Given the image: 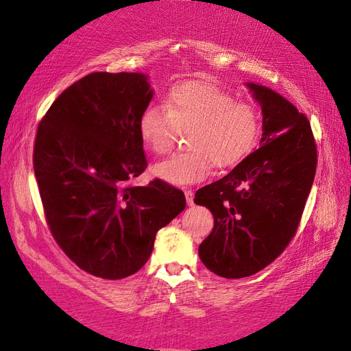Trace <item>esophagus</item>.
Segmentation results:
<instances>
[{"label": "esophagus", "instance_id": "1", "mask_svg": "<svg viewBox=\"0 0 351 351\" xmlns=\"http://www.w3.org/2000/svg\"><path fill=\"white\" fill-rule=\"evenodd\" d=\"M185 199H186V204L193 206L194 204V195L191 190H185Z\"/></svg>", "mask_w": 351, "mask_h": 351}]
</instances>
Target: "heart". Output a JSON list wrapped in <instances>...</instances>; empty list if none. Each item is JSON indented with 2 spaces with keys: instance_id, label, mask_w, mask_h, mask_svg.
<instances>
[{
  "instance_id": "b5f03b06",
  "label": "heart",
  "mask_w": 351,
  "mask_h": 351,
  "mask_svg": "<svg viewBox=\"0 0 351 351\" xmlns=\"http://www.w3.org/2000/svg\"><path fill=\"white\" fill-rule=\"evenodd\" d=\"M261 112L255 104L236 101L227 90L203 83H182L167 95L165 106L148 105L139 117V134L154 154H166L179 132H186L190 149L158 161L154 175L173 185H191L212 166L237 165L261 134Z\"/></svg>"
}]
</instances>
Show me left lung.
Returning a JSON list of instances; mask_svg holds the SVG:
<instances>
[{"label": "left lung", "instance_id": "1", "mask_svg": "<svg viewBox=\"0 0 351 351\" xmlns=\"http://www.w3.org/2000/svg\"><path fill=\"white\" fill-rule=\"evenodd\" d=\"M247 86L263 106L261 147L194 199L215 219L199 246L200 259L226 278L261 271L291 243L317 166L307 117L268 87Z\"/></svg>", "mask_w": 351, "mask_h": 351}]
</instances>
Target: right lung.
<instances>
[{"label": "right lung", "mask_w": 351, "mask_h": 351, "mask_svg": "<svg viewBox=\"0 0 351 351\" xmlns=\"http://www.w3.org/2000/svg\"><path fill=\"white\" fill-rule=\"evenodd\" d=\"M151 97L142 74H88L56 97L35 136L51 236L71 261L106 280L139 271L157 231L185 208L184 193L160 179L130 184L148 166L138 124Z\"/></svg>", "instance_id": "right-lung-1"}]
</instances>
